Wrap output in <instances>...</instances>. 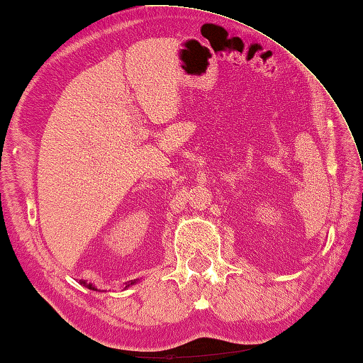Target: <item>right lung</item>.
<instances>
[{"label": "right lung", "mask_w": 363, "mask_h": 363, "mask_svg": "<svg viewBox=\"0 0 363 363\" xmlns=\"http://www.w3.org/2000/svg\"><path fill=\"white\" fill-rule=\"evenodd\" d=\"M138 282V279H133V281H129V282H127L125 284V287L124 289H129V287H132V285H135ZM81 285H84V287H87V289H91V290H97V289H95L94 287V285L92 284H87L86 281H81Z\"/></svg>", "instance_id": "add662e5"}]
</instances>
